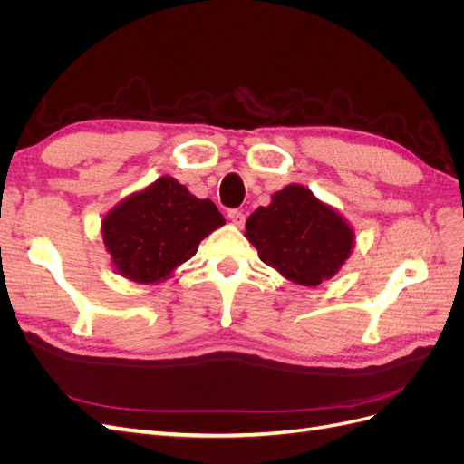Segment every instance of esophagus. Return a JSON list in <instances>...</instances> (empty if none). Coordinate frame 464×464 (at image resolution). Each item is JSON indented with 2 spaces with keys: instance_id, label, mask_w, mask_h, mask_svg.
<instances>
[{
  "instance_id": "1",
  "label": "esophagus",
  "mask_w": 464,
  "mask_h": 464,
  "mask_svg": "<svg viewBox=\"0 0 464 464\" xmlns=\"http://www.w3.org/2000/svg\"><path fill=\"white\" fill-rule=\"evenodd\" d=\"M228 218L236 224V227H244V222H246V215H244V210H240V208H230Z\"/></svg>"
}]
</instances>
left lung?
I'll return each mask as SVG.
<instances>
[{"instance_id": "obj_1", "label": "left lung", "mask_w": 464, "mask_h": 464, "mask_svg": "<svg viewBox=\"0 0 464 464\" xmlns=\"http://www.w3.org/2000/svg\"><path fill=\"white\" fill-rule=\"evenodd\" d=\"M246 237L292 283L317 286L339 273L354 244L346 220L304 186H286L246 222Z\"/></svg>"}]
</instances>
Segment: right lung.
Segmentation results:
<instances>
[{
    "instance_id": "1",
    "label": "right lung",
    "mask_w": 464,
    "mask_h": 464,
    "mask_svg": "<svg viewBox=\"0 0 464 464\" xmlns=\"http://www.w3.org/2000/svg\"><path fill=\"white\" fill-rule=\"evenodd\" d=\"M224 224L210 199H198L178 179L164 176L111 208L102 237L120 275L154 283L195 256L203 237Z\"/></svg>"
}]
</instances>
